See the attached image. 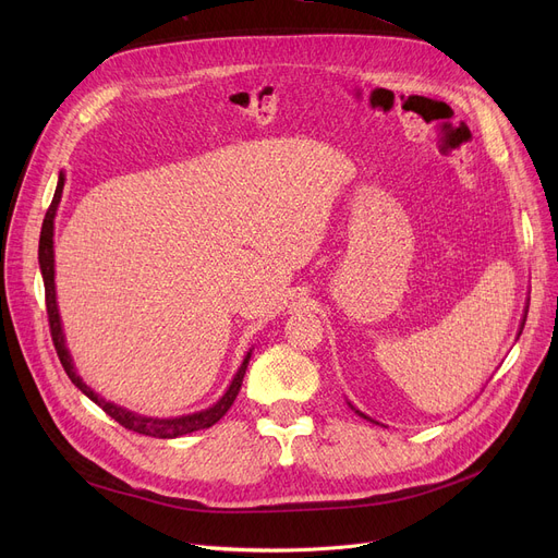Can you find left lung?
Masks as SVG:
<instances>
[{
    "instance_id": "8db88e82",
    "label": "left lung",
    "mask_w": 558,
    "mask_h": 558,
    "mask_svg": "<svg viewBox=\"0 0 558 558\" xmlns=\"http://www.w3.org/2000/svg\"><path fill=\"white\" fill-rule=\"evenodd\" d=\"M522 328H524V324H522ZM357 414H360V412H357ZM362 416H364V414H362ZM364 418H366V416H364Z\"/></svg>"
}]
</instances>
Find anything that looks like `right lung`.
I'll list each match as a JSON object with an SVG mask.
<instances>
[{
    "label": "right lung",
    "instance_id": "add662e5",
    "mask_svg": "<svg viewBox=\"0 0 558 558\" xmlns=\"http://www.w3.org/2000/svg\"><path fill=\"white\" fill-rule=\"evenodd\" d=\"M63 185L65 179L61 173V179H58L56 185V194L51 198L49 210L45 215L43 221V230H40V246H38V259H40V271H43V280H45V305H47V318H49V332H51V341L56 348V355L61 360L68 377L72 383L90 398L93 402H97L104 412L120 423L122 427L137 432V434H146V436H156V438H175V436H183L196 429H205V427H213L217 421L223 418V414L232 407L234 398H238L240 389H242V379L251 360V353L246 355V360L242 362L238 375H234L232 385L228 387V391L223 393V398L210 407L205 409V412L198 414H190V416H181V418H146V416H137L133 412H126L124 407H117L112 402H106L104 398H99L90 387H87L83 379L76 375L72 357L65 348V339H63V330H61V316H58V307H56V287H53V217H56V208H58V201H61L63 194Z\"/></svg>",
    "mask_w": 558,
    "mask_h": 558
}]
</instances>
